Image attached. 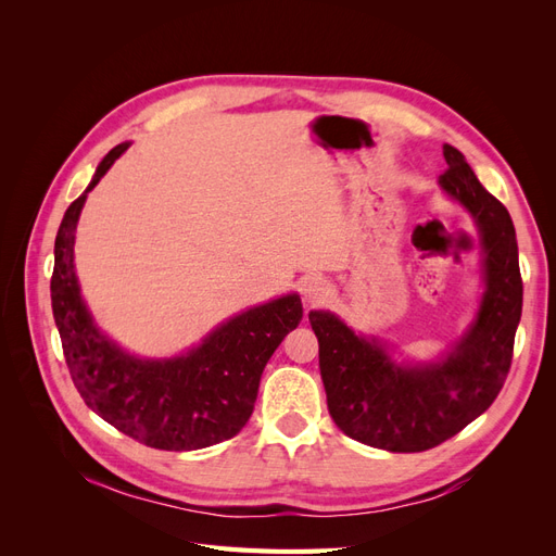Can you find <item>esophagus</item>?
I'll list each match as a JSON object with an SVG mask.
<instances>
[{
  "label": "esophagus",
  "mask_w": 556,
  "mask_h": 556,
  "mask_svg": "<svg viewBox=\"0 0 556 556\" xmlns=\"http://www.w3.org/2000/svg\"><path fill=\"white\" fill-rule=\"evenodd\" d=\"M329 282L323 276H311L304 282H301V296H304L306 306L323 304V301L329 296Z\"/></svg>",
  "instance_id": "obj_1"
}]
</instances>
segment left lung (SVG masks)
<instances>
[{
  "label": "left lung",
  "mask_w": 556,
  "mask_h": 556,
  "mask_svg": "<svg viewBox=\"0 0 556 556\" xmlns=\"http://www.w3.org/2000/svg\"><path fill=\"white\" fill-rule=\"evenodd\" d=\"M439 188L473 217L482 248L480 306L473 323L429 362H399L376 336L339 315L311 311L329 415L345 435L387 452H422L473 422L498 396L521 317L517 239L508 208L482 188L457 148L445 143Z\"/></svg>",
  "instance_id": "8db88e82"
}]
</instances>
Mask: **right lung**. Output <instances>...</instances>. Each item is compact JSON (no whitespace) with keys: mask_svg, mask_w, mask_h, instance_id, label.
<instances>
[{"mask_svg":"<svg viewBox=\"0 0 556 556\" xmlns=\"http://www.w3.org/2000/svg\"><path fill=\"white\" fill-rule=\"evenodd\" d=\"M129 143L115 146L55 237L50 301L72 380L86 406L129 439L157 450H201L237 435L252 415L260 378L285 336L304 317L299 294L252 306L174 357H139L97 327L83 299L74 243L88 192Z\"/></svg>","mask_w":556,"mask_h":556,"instance_id":"1","label":"right lung"}]
</instances>
